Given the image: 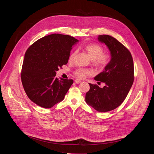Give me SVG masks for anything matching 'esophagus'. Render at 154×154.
Returning <instances> with one entry per match:
<instances>
[{"label": "esophagus", "mask_w": 154, "mask_h": 154, "mask_svg": "<svg viewBox=\"0 0 154 154\" xmlns=\"http://www.w3.org/2000/svg\"><path fill=\"white\" fill-rule=\"evenodd\" d=\"M75 83L78 84V83H80L81 82V80L80 79H75Z\"/></svg>", "instance_id": "34e87169"}]
</instances>
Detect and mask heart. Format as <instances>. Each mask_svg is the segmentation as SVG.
I'll return each mask as SVG.
<instances>
[{
	"instance_id": "obj_1",
	"label": "heart",
	"mask_w": 154,
	"mask_h": 154,
	"mask_svg": "<svg viewBox=\"0 0 154 154\" xmlns=\"http://www.w3.org/2000/svg\"><path fill=\"white\" fill-rule=\"evenodd\" d=\"M83 50L92 60L93 65L98 69H103L111 61V55L109 53L103 52V48L97 43H91L83 47ZM77 55V51H73L69 55V61L72 62ZM92 73L88 69L78 68L74 71V75L79 78H85Z\"/></svg>"
}]
</instances>
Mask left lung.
<instances>
[{"label": "left lung", "instance_id": "left-lung-1", "mask_svg": "<svg viewBox=\"0 0 154 154\" xmlns=\"http://www.w3.org/2000/svg\"><path fill=\"white\" fill-rule=\"evenodd\" d=\"M110 51L111 61L94 79L105 83L102 88L89 83L86 102L99 112L112 111L126 98L134 80V65L130 51L116 38L107 35L98 36Z\"/></svg>", "mask_w": 154, "mask_h": 154}]
</instances>
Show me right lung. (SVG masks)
<instances>
[{"mask_svg": "<svg viewBox=\"0 0 154 154\" xmlns=\"http://www.w3.org/2000/svg\"><path fill=\"white\" fill-rule=\"evenodd\" d=\"M79 40L58 33L35 41L26 52L21 80L28 97L45 108L62 101L72 85V79L60 80L56 71L68 63L72 47Z\"/></svg>", "mask_w": 154, "mask_h": 154, "instance_id": "add662e5", "label": "right lung"}]
</instances>
